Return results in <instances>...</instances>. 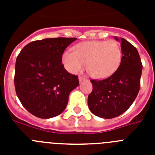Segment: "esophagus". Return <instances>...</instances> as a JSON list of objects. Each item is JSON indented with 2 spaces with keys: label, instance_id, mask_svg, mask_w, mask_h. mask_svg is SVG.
Segmentation results:
<instances>
[{
  "label": "esophagus",
  "instance_id": "34e87169",
  "mask_svg": "<svg viewBox=\"0 0 155 155\" xmlns=\"http://www.w3.org/2000/svg\"><path fill=\"white\" fill-rule=\"evenodd\" d=\"M78 79H79V82H80V83L82 81H84V80H86L85 78H83V77H79Z\"/></svg>",
  "mask_w": 155,
  "mask_h": 155
}]
</instances>
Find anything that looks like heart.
<instances>
[{
  "label": "heart",
  "instance_id": "heart-1",
  "mask_svg": "<svg viewBox=\"0 0 155 155\" xmlns=\"http://www.w3.org/2000/svg\"><path fill=\"white\" fill-rule=\"evenodd\" d=\"M122 58L123 50L118 42L88 41L74 46L73 52H65L62 62L71 73H78L86 65L90 76L103 79L116 72Z\"/></svg>",
  "mask_w": 155,
  "mask_h": 155
}]
</instances>
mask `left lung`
I'll use <instances>...</instances> for the list:
<instances>
[{
	"instance_id": "8db88e82",
	"label": "left lung",
	"mask_w": 155,
	"mask_h": 155,
	"mask_svg": "<svg viewBox=\"0 0 155 155\" xmlns=\"http://www.w3.org/2000/svg\"><path fill=\"white\" fill-rule=\"evenodd\" d=\"M114 38L121 42V64L108 78L91 80L93 89L87 98L90 111L104 119L117 117L126 112L136 99L140 87L143 66L137 50L124 38Z\"/></svg>"
}]
</instances>
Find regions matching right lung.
Instances as JSON below:
<instances>
[{
	"instance_id": "add662e5",
	"label": "right lung",
	"mask_w": 155,
	"mask_h": 155,
	"mask_svg": "<svg viewBox=\"0 0 155 155\" xmlns=\"http://www.w3.org/2000/svg\"><path fill=\"white\" fill-rule=\"evenodd\" d=\"M76 38H48L30 42L16 59L15 87L21 103L36 117L49 119L64 112L78 78L62 64L64 50Z\"/></svg>"
}]
</instances>
